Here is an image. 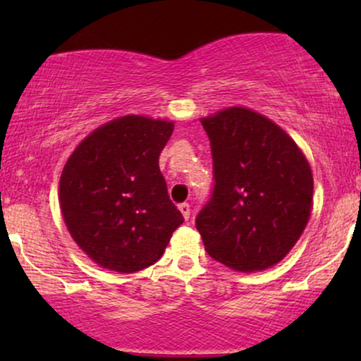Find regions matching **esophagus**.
<instances>
[{"instance_id": "esophagus-1", "label": "esophagus", "mask_w": 361, "mask_h": 361, "mask_svg": "<svg viewBox=\"0 0 361 361\" xmlns=\"http://www.w3.org/2000/svg\"><path fill=\"white\" fill-rule=\"evenodd\" d=\"M179 210H180V214L184 215L185 220L190 219V205L189 204H185V202H184V204H180L179 205Z\"/></svg>"}]
</instances>
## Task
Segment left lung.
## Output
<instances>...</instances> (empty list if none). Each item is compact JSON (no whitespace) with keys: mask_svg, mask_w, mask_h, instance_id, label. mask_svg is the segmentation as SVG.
I'll use <instances>...</instances> for the list:
<instances>
[{"mask_svg":"<svg viewBox=\"0 0 361 361\" xmlns=\"http://www.w3.org/2000/svg\"><path fill=\"white\" fill-rule=\"evenodd\" d=\"M215 185L195 226L212 258L253 273L293 250L312 210V171L288 133L259 113L225 108L202 118Z\"/></svg>","mask_w":361,"mask_h":361,"instance_id":"left-lung-1","label":"left lung"}]
</instances>
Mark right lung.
I'll list each match as a JSON object with an SVG mask.
<instances>
[{"label":"right lung","mask_w":361,"mask_h":361,"mask_svg":"<svg viewBox=\"0 0 361 361\" xmlns=\"http://www.w3.org/2000/svg\"><path fill=\"white\" fill-rule=\"evenodd\" d=\"M172 131V121L116 118L90 133L63 166V221L102 268L136 273L154 264L184 221L159 169Z\"/></svg>","instance_id":"right-lung-1"}]
</instances>
